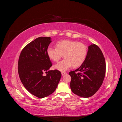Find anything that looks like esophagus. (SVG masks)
I'll return each mask as SVG.
<instances>
[{"instance_id": "34e87169", "label": "esophagus", "mask_w": 122, "mask_h": 122, "mask_svg": "<svg viewBox=\"0 0 122 122\" xmlns=\"http://www.w3.org/2000/svg\"><path fill=\"white\" fill-rule=\"evenodd\" d=\"M66 74V73L65 72H61V75L62 76H64Z\"/></svg>"}]
</instances>
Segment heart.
<instances>
[{
  "instance_id": "b5f03b06",
  "label": "heart",
  "mask_w": 122,
  "mask_h": 122,
  "mask_svg": "<svg viewBox=\"0 0 122 122\" xmlns=\"http://www.w3.org/2000/svg\"><path fill=\"white\" fill-rule=\"evenodd\" d=\"M56 48L49 47L47 49L48 56L54 62L62 57L64 59L54 66V68L61 72H65L72 67H78L86 60L87 48L84 44L75 41L63 40L56 43Z\"/></svg>"
}]
</instances>
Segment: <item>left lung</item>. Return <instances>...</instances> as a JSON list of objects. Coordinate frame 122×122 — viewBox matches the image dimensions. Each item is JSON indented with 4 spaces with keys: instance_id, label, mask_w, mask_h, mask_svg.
Instances as JSON below:
<instances>
[{
    "instance_id": "1",
    "label": "left lung",
    "mask_w": 122,
    "mask_h": 122,
    "mask_svg": "<svg viewBox=\"0 0 122 122\" xmlns=\"http://www.w3.org/2000/svg\"><path fill=\"white\" fill-rule=\"evenodd\" d=\"M105 71V61L102 52L98 46L91 44L88 47L83 63L75 71L69 72L71 91L81 97L92 96L102 84Z\"/></svg>"
}]
</instances>
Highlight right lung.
<instances>
[{"label":"right lung","instance_id":"obj_1","mask_svg":"<svg viewBox=\"0 0 122 122\" xmlns=\"http://www.w3.org/2000/svg\"><path fill=\"white\" fill-rule=\"evenodd\" d=\"M50 37H39L29 43L20 53L18 73L22 83L29 93L39 98L48 96L56 90L61 74L57 70H49L52 63L47 49ZM48 72L46 76L44 72Z\"/></svg>","mask_w":122,"mask_h":122}]
</instances>
